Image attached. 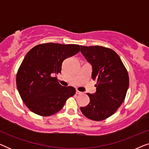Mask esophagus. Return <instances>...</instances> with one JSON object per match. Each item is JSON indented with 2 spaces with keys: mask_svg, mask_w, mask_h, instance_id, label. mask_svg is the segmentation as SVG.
Returning a JSON list of instances; mask_svg holds the SVG:
<instances>
[{
  "mask_svg": "<svg viewBox=\"0 0 149 149\" xmlns=\"http://www.w3.org/2000/svg\"><path fill=\"white\" fill-rule=\"evenodd\" d=\"M76 93L77 95H81V94H82V92H81V91H78V90H77V91H76Z\"/></svg>",
  "mask_w": 149,
  "mask_h": 149,
  "instance_id": "esophagus-1",
  "label": "esophagus"
}]
</instances>
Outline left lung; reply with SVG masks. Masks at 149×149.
<instances>
[{"instance_id":"1","label":"left lung","mask_w":149,"mask_h":149,"mask_svg":"<svg viewBox=\"0 0 149 149\" xmlns=\"http://www.w3.org/2000/svg\"><path fill=\"white\" fill-rule=\"evenodd\" d=\"M81 52L92 68L91 79L97 81L96 91L88 93L89 104L81 107L85 117L102 121L117 111L125 100L129 76L117 53L102 46H81Z\"/></svg>"}]
</instances>
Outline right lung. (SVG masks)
<instances>
[{"label":"right lung","mask_w":149,"mask_h":149,"mask_svg":"<svg viewBox=\"0 0 149 149\" xmlns=\"http://www.w3.org/2000/svg\"><path fill=\"white\" fill-rule=\"evenodd\" d=\"M80 51L79 45L44 43L31 49L24 57L16 77L21 98L36 115L50 116L62 109L74 87H63L55 75L61 73L65 59Z\"/></svg>","instance_id":"add662e5"}]
</instances>
